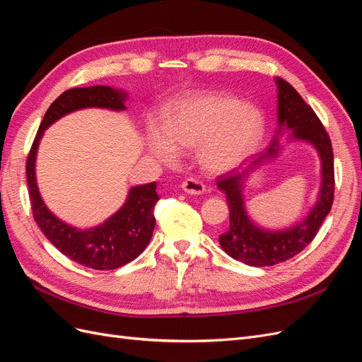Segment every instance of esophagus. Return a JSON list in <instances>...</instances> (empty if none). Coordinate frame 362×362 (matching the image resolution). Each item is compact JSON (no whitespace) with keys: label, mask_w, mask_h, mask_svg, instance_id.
<instances>
[{"label":"esophagus","mask_w":362,"mask_h":362,"mask_svg":"<svg viewBox=\"0 0 362 362\" xmlns=\"http://www.w3.org/2000/svg\"><path fill=\"white\" fill-rule=\"evenodd\" d=\"M181 189L189 193V194H202L205 192V185L202 181L196 180V178H187L184 180L181 184Z\"/></svg>","instance_id":"esophagus-1"}]
</instances>
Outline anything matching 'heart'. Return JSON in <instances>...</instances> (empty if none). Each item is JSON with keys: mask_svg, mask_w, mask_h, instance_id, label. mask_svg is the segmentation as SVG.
<instances>
[{"mask_svg": "<svg viewBox=\"0 0 362 362\" xmlns=\"http://www.w3.org/2000/svg\"><path fill=\"white\" fill-rule=\"evenodd\" d=\"M264 129L254 105L226 93H198L173 107L164 133L151 129L148 145L160 161H178V148H201V161L211 172L237 168L257 151Z\"/></svg>", "mask_w": 362, "mask_h": 362, "instance_id": "b5f03b06", "label": "heart"}]
</instances>
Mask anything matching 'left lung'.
Segmentation results:
<instances>
[{
	"label": "left lung",
	"mask_w": 362,
	"mask_h": 362,
	"mask_svg": "<svg viewBox=\"0 0 362 362\" xmlns=\"http://www.w3.org/2000/svg\"><path fill=\"white\" fill-rule=\"evenodd\" d=\"M278 86V124L279 136L284 129H291V140H303L319 152L322 161V184L317 201L302 222L281 231H272L255 225L246 213L243 185L249 175L267 160L276 158L281 145L278 137L273 139L269 149L257 157L243 172L231 170L217 178V187L226 194L229 206V226L218 237V243L229 257L252 267L275 266L308 246L319 231L326 216L329 214L334 201V152L320 119L306 104L294 87L282 78Z\"/></svg>",
	"instance_id": "8db88e82"
}]
</instances>
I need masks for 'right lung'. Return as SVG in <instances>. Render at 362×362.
<instances>
[{"mask_svg":"<svg viewBox=\"0 0 362 362\" xmlns=\"http://www.w3.org/2000/svg\"><path fill=\"white\" fill-rule=\"evenodd\" d=\"M127 93L110 86L75 87L63 92L42 119L37 134L27 158V182L33 217L42 233L63 255L78 264L95 270H113L137 258L148 246L156 226L154 206L160 199L157 184L131 187L125 204L104 223L90 229H78L54 216L37 189L36 156L45 129L56 120L81 108H108L125 110Z\"/></svg>","mask_w":362,"mask_h":362,"instance_id":"add662e5","label":"right lung"}]
</instances>
